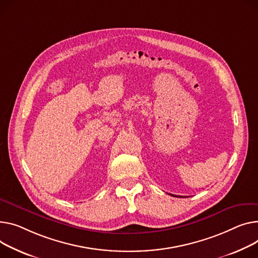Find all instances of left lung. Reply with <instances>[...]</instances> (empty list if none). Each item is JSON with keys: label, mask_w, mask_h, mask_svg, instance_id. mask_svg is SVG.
I'll use <instances>...</instances> for the list:
<instances>
[{"label": "left lung", "mask_w": 258, "mask_h": 258, "mask_svg": "<svg viewBox=\"0 0 258 258\" xmlns=\"http://www.w3.org/2000/svg\"><path fill=\"white\" fill-rule=\"evenodd\" d=\"M169 195H171V196H173V197H181V196H176V195H172V194H169Z\"/></svg>", "instance_id": "obj_1"}]
</instances>
